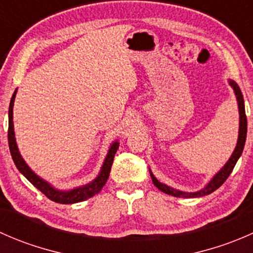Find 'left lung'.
Listing matches in <instances>:
<instances>
[{
  "instance_id": "1",
  "label": "left lung",
  "mask_w": 253,
  "mask_h": 253,
  "mask_svg": "<svg viewBox=\"0 0 253 253\" xmlns=\"http://www.w3.org/2000/svg\"><path fill=\"white\" fill-rule=\"evenodd\" d=\"M229 84L231 85V88L234 89L236 95V100H237V106H239V115H240V122H239V138H237V143L234 153L231 154L230 159L228 160L225 165L214 175V177L211 178V181L208 182V185L206 186L205 188L202 190L197 191V192H183V191H178L175 190V188L170 187V186L165 185V183L160 182L154 175L152 174L150 171V177H152L153 183L159 188L162 192L167 193V195L174 196V197H182V198H195V197H203V196L209 195V193L214 192L215 190H218L224 182H225L226 178L229 177V175L231 174L233 171L234 167H235L236 162L239 160V158L241 157L242 150H244L245 147V142H246V134H247V119H246V114H245V104H244V96H242L241 90H240L239 85L235 83L234 81L229 79Z\"/></svg>"
}]
</instances>
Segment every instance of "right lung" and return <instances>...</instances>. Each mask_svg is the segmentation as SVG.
<instances>
[{"label":"right lung","mask_w":253,"mask_h":253,"mask_svg":"<svg viewBox=\"0 0 253 253\" xmlns=\"http://www.w3.org/2000/svg\"><path fill=\"white\" fill-rule=\"evenodd\" d=\"M17 89L14 90L13 95H12L11 103H9V110H8V144H9V150H11L12 159H13L14 164H16L17 169L22 172L23 175L27 177V180L29 182H32L35 187L39 191H42L48 200L53 201L56 203H61V205H72V203H78L83 202V201L88 200V198L93 197L96 193H99L101 191V188L104 187V185L108 181L109 175H110L111 165L114 162V157L116 154L117 149H119L120 143L115 141L110 145V149H109L108 155H106L105 160H104V164L101 167L100 172L99 175L94 178L91 182L86 183L84 186H79V187L72 188L70 191H60L57 188L52 187L47 181L42 180V177H39L27 165V163L24 162V159L20 155L19 150H18L16 137H14V127H13V104L14 99H16Z\"/></svg>","instance_id":"obj_1"}]
</instances>
